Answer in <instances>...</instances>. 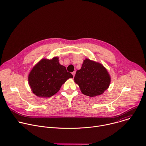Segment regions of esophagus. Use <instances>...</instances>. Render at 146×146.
<instances>
[{
  "label": "esophagus",
  "instance_id": "esophagus-1",
  "mask_svg": "<svg viewBox=\"0 0 146 146\" xmlns=\"http://www.w3.org/2000/svg\"><path fill=\"white\" fill-rule=\"evenodd\" d=\"M75 74H76V72H75V71H74V72H72V74H73V77L75 76Z\"/></svg>",
  "mask_w": 146,
  "mask_h": 146
}]
</instances>
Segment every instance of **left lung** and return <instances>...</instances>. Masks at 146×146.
Listing matches in <instances>:
<instances>
[{"label": "left lung", "instance_id": "1", "mask_svg": "<svg viewBox=\"0 0 146 146\" xmlns=\"http://www.w3.org/2000/svg\"><path fill=\"white\" fill-rule=\"evenodd\" d=\"M74 79L81 92L90 97L102 94L110 83V77L106 68L89 59L83 62L81 69L76 72Z\"/></svg>", "mask_w": 146, "mask_h": 146}]
</instances>
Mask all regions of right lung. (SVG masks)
<instances>
[{
  "label": "right lung",
  "instance_id": "1",
  "mask_svg": "<svg viewBox=\"0 0 146 146\" xmlns=\"http://www.w3.org/2000/svg\"><path fill=\"white\" fill-rule=\"evenodd\" d=\"M73 75L59 64L58 57L41 59L31 71L28 81L31 90L36 96L50 98L57 93L62 85Z\"/></svg>",
  "mask_w": 146,
  "mask_h": 146
}]
</instances>
